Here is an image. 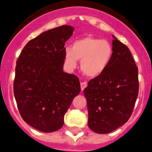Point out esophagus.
I'll use <instances>...</instances> for the list:
<instances>
[{"label":"esophagus","instance_id":"1","mask_svg":"<svg viewBox=\"0 0 152 152\" xmlns=\"http://www.w3.org/2000/svg\"><path fill=\"white\" fill-rule=\"evenodd\" d=\"M87 87V83L86 82H82L80 83V88H81V91H83L85 88Z\"/></svg>","mask_w":152,"mask_h":152}]
</instances>
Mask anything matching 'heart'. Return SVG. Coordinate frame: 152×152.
<instances>
[{
  "label": "heart",
  "mask_w": 152,
  "mask_h": 152,
  "mask_svg": "<svg viewBox=\"0 0 152 152\" xmlns=\"http://www.w3.org/2000/svg\"><path fill=\"white\" fill-rule=\"evenodd\" d=\"M113 47L107 40L88 36L73 42L72 49L64 50V59L69 66L75 67L81 60L80 68L85 75L96 77L104 72L113 57Z\"/></svg>",
  "instance_id": "obj_1"
}]
</instances>
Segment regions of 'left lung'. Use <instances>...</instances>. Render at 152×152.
<instances>
[{
  "label": "left lung",
  "mask_w": 152,
  "mask_h": 152,
  "mask_svg": "<svg viewBox=\"0 0 152 152\" xmlns=\"http://www.w3.org/2000/svg\"><path fill=\"white\" fill-rule=\"evenodd\" d=\"M113 37V53L108 66L84 89L88 125L99 134L109 133L124 124L138 95V69L132 54L126 45Z\"/></svg>",
  "instance_id": "left-lung-1"
}]
</instances>
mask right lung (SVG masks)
Returning <instances> with one entry per match:
<instances>
[{"label": "right lung", "instance_id": "add662e5", "mask_svg": "<svg viewBox=\"0 0 152 152\" xmlns=\"http://www.w3.org/2000/svg\"><path fill=\"white\" fill-rule=\"evenodd\" d=\"M73 31L61 26L42 33L28 42L17 61L14 94L19 112L41 132L63 126L65 113L80 92L79 78L63 71L65 42Z\"/></svg>", "mask_w": 152, "mask_h": 152}]
</instances>
